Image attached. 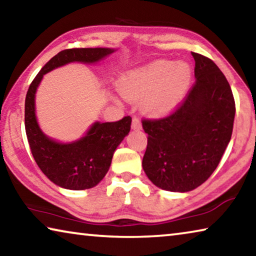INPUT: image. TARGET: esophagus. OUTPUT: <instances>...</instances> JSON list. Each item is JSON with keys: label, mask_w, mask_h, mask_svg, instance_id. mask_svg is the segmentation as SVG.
Wrapping results in <instances>:
<instances>
[{"label": "esophagus", "mask_w": 256, "mask_h": 256, "mask_svg": "<svg viewBox=\"0 0 256 256\" xmlns=\"http://www.w3.org/2000/svg\"><path fill=\"white\" fill-rule=\"evenodd\" d=\"M141 128H142L141 122L138 118H134L132 120V130H134V131H138V130H141Z\"/></svg>", "instance_id": "obj_1"}]
</instances>
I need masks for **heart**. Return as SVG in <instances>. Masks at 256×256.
<instances>
[{"label": "heart", "mask_w": 256, "mask_h": 256, "mask_svg": "<svg viewBox=\"0 0 256 256\" xmlns=\"http://www.w3.org/2000/svg\"><path fill=\"white\" fill-rule=\"evenodd\" d=\"M192 79L193 68L185 60H158L124 72L118 80V89L128 102H140L146 115L162 118L184 100Z\"/></svg>", "instance_id": "heart-1"}]
</instances>
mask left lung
Listing matches in <instances>:
<instances>
[{"mask_svg":"<svg viewBox=\"0 0 256 256\" xmlns=\"http://www.w3.org/2000/svg\"><path fill=\"white\" fill-rule=\"evenodd\" d=\"M196 84L168 118L142 120L148 146L142 160L157 188L190 192L204 183L230 141L235 100L226 76L206 56L192 53Z\"/></svg>","mask_w":256,"mask_h":256,"instance_id":"8db88e82","label":"left lung"}]
</instances>
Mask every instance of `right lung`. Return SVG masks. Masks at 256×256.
I'll return each instance as SVG.
<instances>
[{
    "instance_id": "right-lung-1",
    "label": "right lung",
    "mask_w": 256,
    "mask_h": 256,
    "mask_svg": "<svg viewBox=\"0 0 256 256\" xmlns=\"http://www.w3.org/2000/svg\"><path fill=\"white\" fill-rule=\"evenodd\" d=\"M115 48L64 50L52 58L30 84L24 102V126L30 150L40 170L60 188L80 190L94 188L110 170L112 154L131 130L130 116L118 122H94L84 136L60 142L42 131L36 116V92L42 78L70 63L96 64Z\"/></svg>"
}]
</instances>
